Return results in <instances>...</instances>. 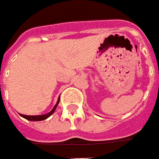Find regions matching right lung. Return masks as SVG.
I'll return each instance as SVG.
<instances>
[{
    "label": "right lung",
    "instance_id": "right-lung-1",
    "mask_svg": "<svg viewBox=\"0 0 159 159\" xmlns=\"http://www.w3.org/2000/svg\"><path fill=\"white\" fill-rule=\"evenodd\" d=\"M59 99H60V98H58V100H57L56 105H55L54 107L52 108V111L49 112V113H47V114H45V115H40V116H25V115H21V114H20V116H21L22 117H23V118H25V119L29 120V121H43V120H45V119H47L48 117L51 116L52 114L54 113L55 109H56V107H57V106L58 105Z\"/></svg>",
    "mask_w": 159,
    "mask_h": 159
}]
</instances>
